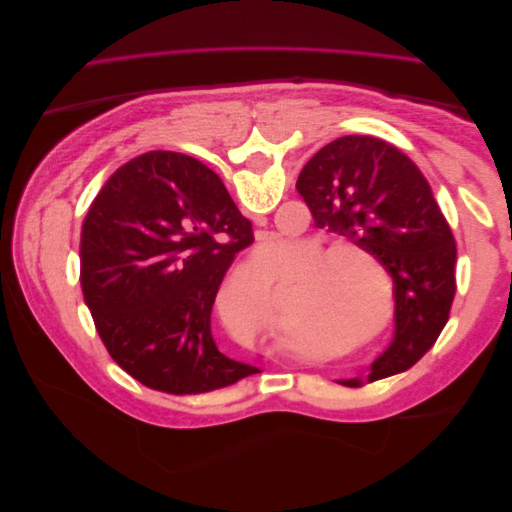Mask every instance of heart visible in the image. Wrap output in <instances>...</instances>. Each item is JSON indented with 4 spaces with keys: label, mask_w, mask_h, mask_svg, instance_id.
<instances>
[{
    "label": "heart",
    "mask_w": 512,
    "mask_h": 512,
    "mask_svg": "<svg viewBox=\"0 0 512 512\" xmlns=\"http://www.w3.org/2000/svg\"><path fill=\"white\" fill-rule=\"evenodd\" d=\"M286 247L284 241L271 239L260 245V256L273 260ZM318 252V245L312 241H294L286 258L280 260L273 282H284L286 277L297 273L305 264L306 267L297 280L301 282L297 292L286 309V320L282 329L288 331V344L301 346L305 339L316 335V331L327 322L342 320L346 327H361L363 320L376 314V299L365 290L359 277H354L337 265L322 267L324 256H316L312 261L308 258ZM241 286L235 277H228L218 290L215 299V314H218L224 329L232 335L245 339V342H256L271 327V303L265 292L256 294L250 303H239Z\"/></svg>",
    "instance_id": "obj_1"
}]
</instances>
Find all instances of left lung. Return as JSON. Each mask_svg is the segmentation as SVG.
Wrapping results in <instances>:
<instances>
[{
	"mask_svg": "<svg viewBox=\"0 0 512 512\" xmlns=\"http://www.w3.org/2000/svg\"><path fill=\"white\" fill-rule=\"evenodd\" d=\"M297 190L318 228L352 239L395 282V339L367 380L410 369L446 327L457 288V245L427 179L395 145L350 134L303 166Z\"/></svg>",
	"mask_w": 512,
	"mask_h": 512,
	"instance_id": "obj_1",
	"label": "left lung"
}]
</instances>
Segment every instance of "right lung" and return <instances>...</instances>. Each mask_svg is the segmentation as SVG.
Segmentation results:
<instances>
[{
	"instance_id": "add662e5",
	"label": "right lung",
	"mask_w": 512,
	"mask_h": 512,
	"mask_svg": "<svg viewBox=\"0 0 512 512\" xmlns=\"http://www.w3.org/2000/svg\"><path fill=\"white\" fill-rule=\"evenodd\" d=\"M252 222L192 156L147 151L102 185L81 228V288L111 359L147 389L200 395L258 374L211 333L215 294Z\"/></svg>"
}]
</instances>
